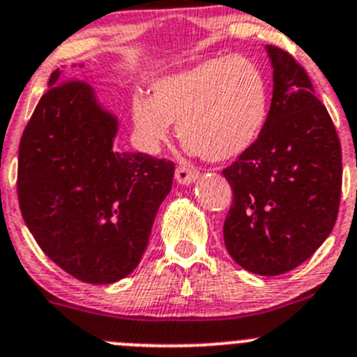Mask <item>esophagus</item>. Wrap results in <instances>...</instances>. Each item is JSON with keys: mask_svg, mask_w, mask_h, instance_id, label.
Listing matches in <instances>:
<instances>
[{"mask_svg": "<svg viewBox=\"0 0 357 357\" xmlns=\"http://www.w3.org/2000/svg\"><path fill=\"white\" fill-rule=\"evenodd\" d=\"M174 176L179 185H192L199 178V172L194 171V169L185 167V165H179V167H176Z\"/></svg>", "mask_w": 357, "mask_h": 357, "instance_id": "obj_1", "label": "esophagus"}]
</instances>
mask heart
I'll return each mask as SVG.
<instances>
[{
    "label": "heart",
    "mask_w": 357,
    "mask_h": 357,
    "mask_svg": "<svg viewBox=\"0 0 357 357\" xmlns=\"http://www.w3.org/2000/svg\"><path fill=\"white\" fill-rule=\"evenodd\" d=\"M153 95L135 91L130 112L142 148L158 151L171 123L186 149L211 162H227L254 148L269 118V84L246 56H215L160 77Z\"/></svg>",
    "instance_id": "b5f03b06"
}]
</instances>
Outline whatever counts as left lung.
Here are the masks:
<instances>
[{"label":"left lung","instance_id":"obj_1","mask_svg":"<svg viewBox=\"0 0 357 357\" xmlns=\"http://www.w3.org/2000/svg\"><path fill=\"white\" fill-rule=\"evenodd\" d=\"M266 51L273 66L268 125L257 144L224 169L234 194L224 241L246 271L276 276L303 264L331 234L342 148L305 68L284 49Z\"/></svg>","mask_w":357,"mask_h":357}]
</instances>
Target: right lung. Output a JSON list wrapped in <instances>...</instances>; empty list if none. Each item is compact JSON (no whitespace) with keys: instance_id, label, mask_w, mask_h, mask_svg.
Returning a JSON list of instances; mask_svg holds the SVG:
<instances>
[{"instance_id":"1","label":"right lung","mask_w":357,"mask_h":357,"mask_svg":"<svg viewBox=\"0 0 357 357\" xmlns=\"http://www.w3.org/2000/svg\"><path fill=\"white\" fill-rule=\"evenodd\" d=\"M19 144L22 218L73 278L114 284L141 262L174 163L114 151L118 118L91 86L56 68Z\"/></svg>"}]
</instances>
